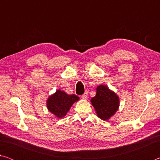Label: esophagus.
<instances>
[{"label": "esophagus", "mask_w": 160, "mask_h": 160, "mask_svg": "<svg viewBox=\"0 0 160 160\" xmlns=\"http://www.w3.org/2000/svg\"><path fill=\"white\" fill-rule=\"evenodd\" d=\"M88 92L86 91L84 93L82 96H81V97H82L83 99H86L87 98H88Z\"/></svg>", "instance_id": "esophagus-1"}]
</instances>
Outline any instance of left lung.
I'll return each instance as SVG.
<instances>
[{"instance_id":"left-lung-1","label":"left lung","mask_w":160,"mask_h":160,"mask_svg":"<svg viewBox=\"0 0 160 160\" xmlns=\"http://www.w3.org/2000/svg\"><path fill=\"white\" fill-rule=\"evenodd\" d=\"M91 102L98 117L102 120H108L114 114L119 106L118 96L105 85L98 86L96 95L91 99Z\"/></svg>"}]
</instances>
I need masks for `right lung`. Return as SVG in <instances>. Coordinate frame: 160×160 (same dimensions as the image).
Instances as JSON below:
<instances>
[{
    "label": "right lung",
    "instance_id": "obj_1",
    "mask_svg": "<svg viewBox=\"0 0 160 160\" xmlns=\"http://www.w3.org/2000/svg\"><path fill=\"white\" fill-rule=\"evenodd\" d=\"M78 99L79 97L75 94H68L58 90L48 99V109L58 118H62L66 115L72 104Z\"/></svg>",
    "mask_w": 160,
    "mask_h": 160
}]
</instances>
